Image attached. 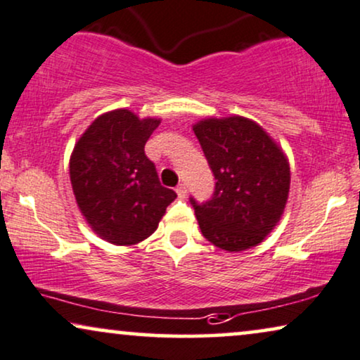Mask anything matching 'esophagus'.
Returning <instances> with one entry per match:
<instances>
[{
    "label": "esophagus",
    "instance_id": "1",
    "mask_svg": "<svg viewBox=\"0 0 360 360\" xmlns=\"http://www.w3.org/2000/svg\"><path fill=\"white\" fill-rule=\"evenodd\" d=\"M176 195H179V198H185L186 197V185L185 184H179L176 185Z\"/></svg>",
    "mask_w": 360,
    "mask_h": 360
}]
</instances>
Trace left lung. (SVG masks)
<instances>
[{
  "label": "left lung",
  "instance_id": "8db88e82",
  "mask_svg": "<svg viewBox=\"0 0 360 360\" xmlns=\"http://www.w3.org/2000/svg\"><path fill=\"white\" fill-rule=\"evenodd\" d=\"M214 180L213 197L195 202L203 236L225 251L259 245L281 218L288 202V158L264 129L231 115L203 119L193 125Z\"/></svg>",
  "mask_w": 360,
  "mask_h": 360
}]
</instances>
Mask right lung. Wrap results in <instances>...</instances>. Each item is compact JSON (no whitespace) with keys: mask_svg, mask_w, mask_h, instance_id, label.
Instances as JSON below:
<instances>
[{"mask_svg":"<svg viewBox=\"0 0 360 360\" xmlns=\"http://www.w3.org/2000/svg\"><path fill=\"white\" fill-rule=\"evenodd\" d=\"M160 119L129 109L105 112L89 125L69 160L72 191L89 226L112 245H137L157 230L176 198L158 180L143 147Z\"/></svg>","mask_w":360,"mask_h":360,"instance_id":"obj_1","label":"right lung"}]
</instances>
